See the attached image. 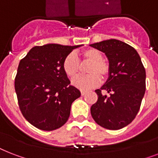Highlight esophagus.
<instances>
[{"label":"esophagus","instance_id":"esophagus-1","mask_svg":"<svg viewBox=\"0 0 158 158\" xmlns=\"http://www.w3.org/2000/svg\"><path fill=\"white\" fill-rule=\"evenodd\" d=\"M85 94H86V91H85V90H81V95H82V96H84Z\"/></svg>","mask_w":158,"mask_h":158}]
</instances>
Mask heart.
I'll use <instances>...</instances> for the list:
<instances>
[{"instance_id":"obj_1","label":"heart","mask_w":158,"mask_h":158,"mask_svg":"<svg viewBox=\"0 0 158 158\" xmlns=\"http://www.w3.org/2000/svg\"><path fill=\"white\" fill-rule=\"evenodd\" d=\"M81 60L90 62L86 68L87 74L74 79L72 83L74 86L82 89H89L98 86L102 79H106L110 74V65L107 62L104 61L102 54L94 48H89L80 53ZM79 60L75 55L69 54L64 58L63 61V69L64 73L70 79L76 78L80 73Z\"/></svg>"}]
</instances>
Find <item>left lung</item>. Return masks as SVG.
<instances>
[{
	"label": "left lung",
	"mask_w": 158,
	"mask_h": 158,
	"mask_svg": "<svg viewBox=\"0 0 158 158\" xmlns=\"http://www.w3.org/2000/svg\"><path fill=\"white\" fill-rule=\"evenodd\" d=\"M105 53L110 74L91 106V115L98 125L116 130L132 122L139 110L146 89V72L137 51L127 43L109 39L91 44ZM102 90L108 94L104 95Z\"/></svg>",
	"instance_id": "1"
}]
</instances>
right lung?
<instances>
[{
  "instance_id": "add662e5",
  "label": "right lung",
  "mask_w": 158,
  "mask_h": 158,
  "mask_svg": "<svg viewBox=\"0 0 158 158\" xmlns=\"http://www.w3.org/2000/svg\"><path fill=\"white\" fill-rule=\"evenodd\" d=\"M82 45L47 44L33 48L19 64L15 79L19 106L26 120L51 131L69 119L72 102L81 94L63 69L64 58Z\"/></svg>"
}]
</instances>
